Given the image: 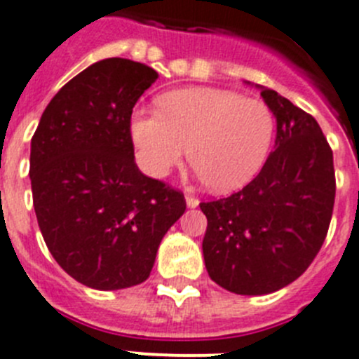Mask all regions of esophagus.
<instances>
[{
  "instance_id": "1",
  "label": "esophagus",
  "mask_w": 359,
  "mask_h": 359,
  "mask_svg": "<svg viewBox=\"0 0 359 359\" xmlns=\"http://www.w3.org/2000/svg\"><path fill=\"white\" fill-rule=\"evenodd\" d=\"M185 201H187V207H189V208H196V207H198V205H199V199L196 198V196L187 194Z\"/></svg>"
}]
</instances>
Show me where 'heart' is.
<instances>
[{"label":"heart","instance_id":"1","mask_svg":"<svg viewBox=\"0 0 359 359\" xmlns=\"http://www.w3.org/2000/svg\"><path fill=\"white\" fill-rule=\"evenodd\" d=\"M160 111L133 113L129 131L142 169L163 177L189 149L208 189L233 192L264 167L275 136L273 113L261 100L221 88H183L160 97Z\"/></svg>","mask_w":359,"mask_h":359}]
</instances>
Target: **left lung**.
<instances>
[{"instance_id":"obj_1","label":"left lung","mask_w":359,"mask_h":359,"mask_svg":"<svg viewBox=\"0 0 359 359\" xmlns=\"http://www.w3.org/2000/svg\"><path fill=\"white\" fill-rule=\"evenodd\" d=\"M257 88L277 118L275 151L243 190L199 205L208 221V275L237 294L273 293L309 268L336 194L332 151L318 122L277 91Z\"/></svg>"}]
</instances>
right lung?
Wrapping results in <instances>:
<instances>
[{"mask_svg": "<svg viewBox=\"0 0 359 359\" xmlns=\"http://www.w3.org/2000/svg\"><path fill=\"white\" fill-rule=\"evenodd\" d=\"M158 73L111 57L50 100L32 136L30 182L43 239L69 277L100 291L142 284L187 208L135 163L133 107Z\"/></svg>", "mask_w": 359, "mask_h": 359, "instance_id": "1", "label": "right lung"}]
</instances>
